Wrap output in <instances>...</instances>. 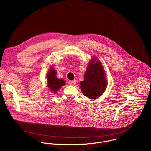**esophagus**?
<instances>
[{
  "instance_id": "obj_1",
  "label": "esophagus",
  "mask_w": 151,
  "mask_h": 151,
  "mask_svg": "<svg viewBox=\"0 0 151 151\" xmlns=\"http://www.w3.org/2000/svg\"><path fill=\"white\" fill-rule=\"evenodd\" d=\"M69 84L70 85H75L76 84V81L75 80H72V81H69Z\"/></svg>"
}]
</instances>
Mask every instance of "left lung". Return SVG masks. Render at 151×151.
Returning a JSON list of instances; mask_svg holds the SVG:
<instances>
[{
	"label": "left lung",
	"mask_w": 151,
	"mask_h": 151,
	"mask_svg": "<svg viewBox=\"0 0 151 151\" xmlns=\"http://www.w3.org/2000/svg\"><path fill=\"white\" fill-rule=\"evenodd\" d=\"M96 59L90 62L84 80L80 82L82 94L90 99H97L102 95L107 84L101 64L100 61L94 63Z\"/></svg>",
	"instance_id": "8db88e82"
}]
</instances>
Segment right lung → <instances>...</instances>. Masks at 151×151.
Wrapping results in <instances>:
<instances>
[{
    "instance_id": "right-lung-1",
    "label": "right lung",
    "mask_w": 151,
    "mask_h": 151,
    "mask_svg": "<svg viewBox=\"0 0 151 151\" xmlns=\"http://www.w3.org/2000/svg\"><path fill=\"white\" fill-rule=\"evenodd\" d=\"M48 85L50 90L56 93L63 85H65V81L63 79H58L56 76V71L51 68L47 74Z\"/></svg>"
}]
</instances>
